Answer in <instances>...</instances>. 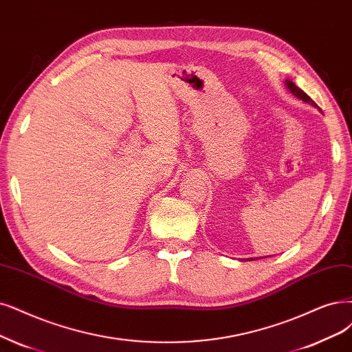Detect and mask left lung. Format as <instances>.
I'll use <instances>...</instances> for the list:
<instances>
[{"label": "left lung", "instance_id": "obj_1", "mask_svg": "<svg viewBox=\"0 0 352 352\" xmlns=\"http://www.w3.org/2000/svg\"><path fill=\"white\" fill-rule=\"evenodd\" d=\"M285 84H287V88L292 91V93H293L296 97H298L300 100H303V101H306V102H310V104H314V106H316V102H315L314 100H311V98L305 93L303 89H300L298 87H296V84H294V82L287 81Z\"/></svg>", "mask_w": 352, "mask_h": 352}]
</instances>
